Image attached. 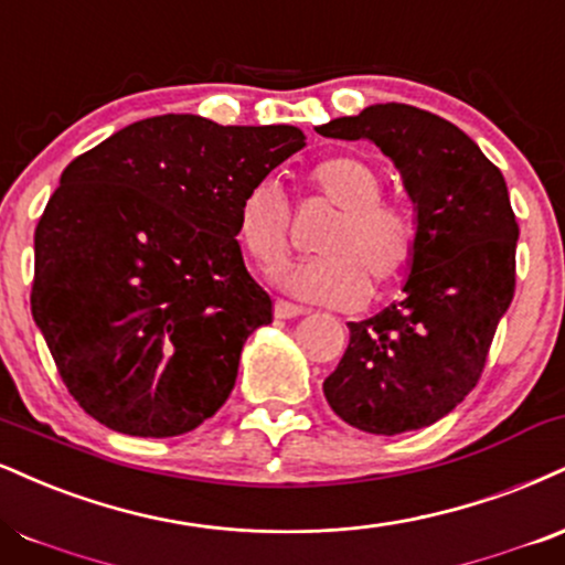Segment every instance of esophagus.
Masks as SVG:
<instances>
[{
	"mask_svg": "<svg viewBox=\"0 0 565 565\" xmlns=\"http://www.w3.org/2000/svg\"><path fill=\"white\" fill-rule=\"evenodd\" d=\"M305 308H300V305H291V302H287V300H276L274 302V316L276 318H284V321H287V318H297V316H305Z\"/></svg>",
	"mask_w": 565,
	"mask_h": 565,
	"instance_id": "34e87169",
	"label": "esophagus"
}]
</instances>
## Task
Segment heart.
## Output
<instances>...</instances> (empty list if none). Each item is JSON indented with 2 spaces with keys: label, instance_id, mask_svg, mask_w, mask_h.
<instances>
[{
  "label": "heart",
  "instance_id": "b5f03b06",
  "mask_svg": "<svg viewBox=\"0 0 565 565\" xmlns=\"http://www.w3.org/2000/svg\"><path fill=\"white\" fill-rule=\"evenodd\" d=\"M310 186L337 207L318 236V257L274 270V281L312 302L360 305L373 287L399 281L420 247L416 210L382 196L384 181L371 160L334 154L308 171ZM291 213L281 183L255 181L236 205V239L255 263L276 265L289 253Z\"/></svg>",
  "mask_w": 565,
  "mask_h": 565
}]
</instances>
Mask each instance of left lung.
<instances>
[{
    "label": "left lung",
    "mask_w": 565,
    "mask_h": 565,
    "mask_svg": "<svg viewBox=\"0 0 565 565\" xmlns=\"http://www.w3.org/2000/svg\"><path fill=\"white\" fill-rule=\"evenodd\" d=\"M369 139L394 162L416 205L420 247L405 297L365 321L323 382L331 411L360 431H416L463 403L515 291V223L500 168L439 115L371 105L316 128Z\"/></svg>",
    "instance_id": "1"
}]
</instances>
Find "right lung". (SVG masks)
<instances>
[{
	"label": "right lung",
	"mask_w": 565,
	"mask_h": 565,
	"mask_svg": "<svg viewBox=\"0 0 565 565\" xmlns=\"http://www.w3.org/2000/svg\"><path fill=\"white\" fill-rule=\"evenodd\" d=\"M305 147L295 126L158 115L60 175L33 236V321L92 418L179 437L228 399L274 302L244 268L242 194Z\"/></svg>",
	"instance_id": "add662e5"
}]
</instances>
